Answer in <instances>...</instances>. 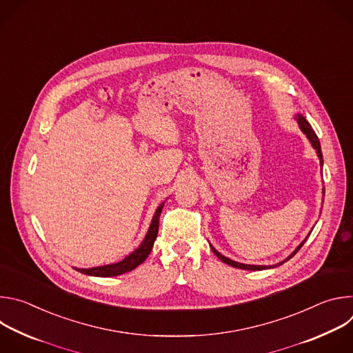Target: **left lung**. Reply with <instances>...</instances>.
Returning <instances> with one entry per match:
<instances>
[{
    "mask_svg": "<svg viewBox=\"0 0 353 353\" xmlns=\"http://www.w3.org/2000/svg\"><path fill=\"white\" fill-rule=\"evenodd\" d=\"M296 120H297V123H299V125H300V128H301V131H303L306 135H307V138L310 139V142H312V145L314 146V149L317 150V155H319V158H320V163L323 165V154H321V146H320V141H319V137L316 135V132H314V130L312 128V125L309 124V121L301 116V114H297L296 116ZM306 241V240H305ZM305 241H301V244L293 251V254H290V257H288V260H290L297 251L301 248V245L305 244ZM212 251H214V254L219 259V260H222L225 264H228V265H232V267H234V268H240V270H251V271H261V270H267V268H272V267H267V265H245V264H240V263H236V261H233V260H229V259H226L225 256H222V254H219L218 251L212 247ZM285 263V261H283ZM282 263H279V265H281ZM278 265V264H276Z\"/></svg>",
    "mask_w": 353,
    "mask_h": 353,
    "instance_id": "1",
    "label": "left lung"
}]
</instances>
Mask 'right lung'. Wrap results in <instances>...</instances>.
<instances>
[{
  "label": "right lung",
  "mask_w": 353,
  "mask_h": 353,
  "mask_svg": "<svg viewBox=\"0 0 353 353\" xmlns=\"http://www.w3.org/2000/svg\"><path fill=\"white\" fill-rule=\"evenodd\" d=\"M162 208H163V204H161L158 207L155 216L152 219V223H150L149 230H148L143 241L141 243V245L135 251H132V253L128 257H125L123 261L110 264V265H103V267H94V268H89V270L77 268V271L86 274V275H92V276H116V275H121L124 272H130L134 268H137L138 265H141L149 256L150 250H152L154 243L157 240L158 230H159V216H161Z\"/></svg>",
  "instance_id": "add662e5"
}]
</instances>
